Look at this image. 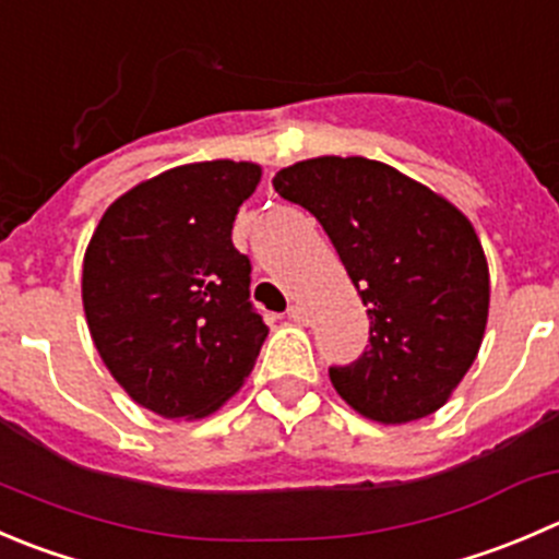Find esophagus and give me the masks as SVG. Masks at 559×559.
I'll return each instance as SVG.
<instances>
[{"label":"esophagus","instance_id":"esophagus-1","mask_svg":"<svg viewBox=\"0 0 559 559\" xmlns=\"http://www.w3.org/2000/svg\"><path fill=\"white\" fill-rule=\"evenodd\" d=\"M286 317L292 319V322H297V324H306L308 322V313H306V308L302 306H289V311H286Z\"/></svg>","mask_w":559,"mask_h":559}]
</instances>
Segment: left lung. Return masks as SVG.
<instances>
[{
    "mask_svg": "<svg viewBox=\"0 0 559 559\" xmlns=\"http://www.w3.org/2000/svg\"><path fill=\"white\" fill-rule=\"evenodd\" d=\"M273 188L322 224L366 306V352L330 368L341 399L384 426L440 409L489 319V264L467 215L368 158L300 160Z\"/></svg>",
    "mask_w": 559,
    "mask_h": 559,
    "instance_id": "1",
    "label": "left lung"
}]
</instances>
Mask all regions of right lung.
I'll return each instance as SVG.
<instances>
[{
  "instance_id": "right-lung-1",
  "label": "right lung",
  "mask_w": 559,
  "mask_h": 559,
  "mask_svg": "<svg viewBox=\"0 0 559 559\" xmlns=\"http://www.w3.org/2000/svg\"><path fill=\"white\" fill-rule=\"evenodd\" d=\"M259 180L248 160L177 166L119 197L86 246L81 300L95 349L135 404L169 420L213 415L267 338L251 262L231 242Z\"/></svg>"
}]
</instances>
